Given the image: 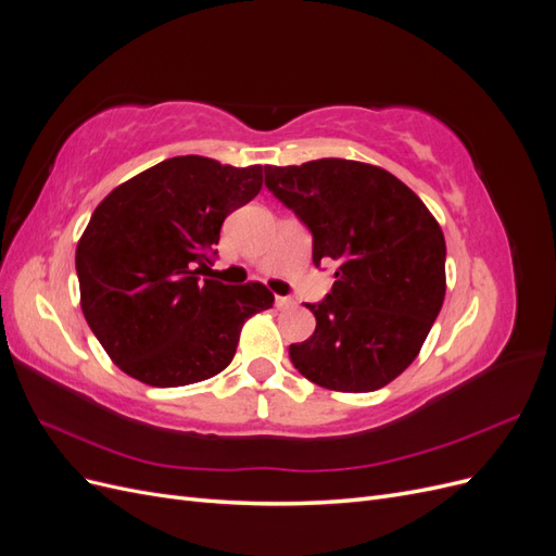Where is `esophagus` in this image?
Listing matches in <instances>:
<instances>
[{
	"instance_id": "1",
	"label": "esophagus",
	"mask_w": 556,
	"mask_h": 556,
	"mask_svg": "<svg viewBox=\"0 0 556 556\" xmlns=\"http://www.w3.org/2000/svg\"><path fill=\"white\" fill-rule=\"evenodd\" d=\"M276 306L278 308H294V299H290V296H276Z\"/></svg>"
}]
</instances>
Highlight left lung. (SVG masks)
<instances>
[{"mask_svg": "<svg viewBox=\"0 0 556 556\" xmlns=\"http://www.w3.org/2000/svg\"><path fill=\"white\" fill-rule=\"evenodd\" d=\"M268 192L313 233V264L339 262L317 325L290 345L299 374L333 392H374L419 355L445 299V239L408 185L355 160L264 166Z\"/></svg>", "mask_w": 556, "mask_h": 556, "instance_id": "1", "label": "left lung"}]
</instances>
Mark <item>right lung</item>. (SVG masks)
<instances>
[{
  "label": "right lung",
  "mask_w": 556,
  "mask_h": 556,
  "mask_svg": "<svg viewBox=\"0 0 556 556\" xmlns=\"http://www.w3.org/2000/svg\"><path fill=\"white\" fill-rule=\"evenodd\" d=\"M262 172L172 157L94 208L76 248L80 308L121 371L150 387L213 378L233 359L245 319L274 306L262 282H199L225 217L260 194Z\"/></svg>",
  "instance_id": "right-lung-1"
}]
</instances>
